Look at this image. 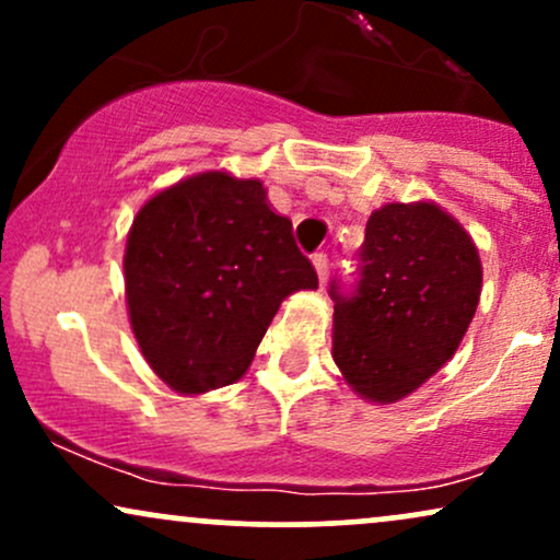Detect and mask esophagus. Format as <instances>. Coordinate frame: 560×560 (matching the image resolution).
<instances>
[{
	"instance_id": "obj_1",
	"label": "esophagus",
	"mask_w": 560,
	"mask_h": 560,
	"mask_svg": "<svg viewBox=\"0 0 560 560\" xmlns=\"http://www.w3.org/2000/svg\"><path fill=\"white\" fill-rule=\"evenodd\" d=\"M313 266H316V273H318L320 284H326V273H329V258H326L324 253L313 255Z\"/></svg>"
}]
</instances>
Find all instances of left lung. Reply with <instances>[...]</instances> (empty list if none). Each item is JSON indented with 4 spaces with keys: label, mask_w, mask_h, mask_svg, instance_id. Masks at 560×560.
<instances>
[{
    "label": "left lung",
    "mask_w": 560,
    "mask_h": 560,
    "mask_svg": "<svg viewBox=\"0 0 560 560\" xmlns=\"http://www.w3.org/2000/svg\"><path fill=\"white\" fill-rule=\"evenodd\" d=\"M358 276L329 289L334 363L363 400L397 402L458 350L481 294L477 244L440 205L389 202L365 223Z\"/></svg>",
    "instance_id": "left-lung-1"
}]
</instances>
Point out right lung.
I'll use <instances>...</instances> for the list:
<instances>
[{"instance_id":"1","label":"right lung","mask_w":560,"mask_h":560,"mask_svg":"<svg viewBox=\"0 0 560 560\" xmlns=\"http://www.w3.org/2000/svg\"><path fill=\"white\" fill-rule=\"evenodd\" d=\"M126 302L152 371L182 395L244 376L287 300L316 289L292 221L258 178L208 171L158 191L126 242Z\"/></svg>"}]
</instances>
